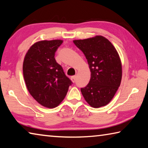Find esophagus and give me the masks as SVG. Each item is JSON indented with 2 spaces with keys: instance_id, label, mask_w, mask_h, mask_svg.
I'll return each mask as SVG.
<instances>
[{
  "instance_id": "obj_1",
  "label": "esophagus",
  "mask_w": 148,
  "mask_h": 148,
  "mask_svg": "<svg viewBox=\"0 0 148 148\" xmlns=\"http://www.w3.org/2000/svg\"><path fill=\"white\" fill-rule=\"evenodd\" d=\"M76 76H73L71 77V79L72 82H75V81H76Z\"/></svg>"
}]
</instances>
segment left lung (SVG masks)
<instances>
[{"instance_id": "obj_1", "label": "left lung", "mask_w": 148, "mask_h": 148, "mask_svg": "<svg viewBox=\"0 0 148 148\" xmlns=\"http://www.w3.org/2000/svg\"><path fill=\"white\" fill-rule=\"evenodd\" d=\"M73 42L85 55L91 71L89 84L81 88L85 100L95 108L106 106L113 99L121 81V62L117 50L102 36Z\"/></svg>"}]
</instances>
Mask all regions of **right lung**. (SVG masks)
I'll list each match as a JSON object with an SVG mask.
<instances>
[{
    "label": "right lung",
    "instance_id": "right-lung-1",
    "mask_svg": "<svg viewBox=\"0 0 148 148\" xmlns=\"http://www.w3.org/2000/svg\"><path fill=\"white\" fill-rule=\"evenodd\" d=\"M62 40H42L30 47L24 58L23 72L27 88L40 104L48 108L63 101L72 84L55 59Z\"/></svg>",
    "mask_w": 148,
    "mask_h": 148
}]
</instances>
